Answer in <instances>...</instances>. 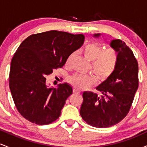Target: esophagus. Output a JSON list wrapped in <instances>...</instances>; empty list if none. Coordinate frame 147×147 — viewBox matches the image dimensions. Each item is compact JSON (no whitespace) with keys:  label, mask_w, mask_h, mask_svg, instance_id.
Instances as JSON below:
<instances>
[{"label":"esophagus","mask_w":147,"mask_h":147,"mask_svg":"<svg viewBox=\"0 0 147 147\" xmlns=\"http://www.w3.org/2000/svg\"><path fill=\"white\" fill-rule=\"evenodd\" d=\"M73 92H74V93H75V94H79V93H80V91L77 90V89L74 88L73 89Z\"/></svg>","instance_id":"1"}]
</instances>
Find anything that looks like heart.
Instances as JSON below:
<instances>
[{"label":"heart","mask_w":147,"mask_h":147,"mask_svg":"<svg viewBox=\"0 0 147 147\" xmlns=\"http://www.w3.org/2000/svg\"><path fill=\"white\" fill-rule=\"evenodd\" d=\"M103 49L98 43H91L82 49V53L87 60L92 61V68L96 75L100 79H105L115 70L118 56L114 49ZM69 82L76 88L84 89L93 86L96 78L93 75H75L69 79Z\"/></svg>","instance_id":"1"}]
</instances>
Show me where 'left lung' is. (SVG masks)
Here are the masks:
<instances>
[{
    "mask_svg": "<svg viewBox=\"0 0 147 147\" xmlns=\"http://www.w3.org/2000/svg\"><path fill=\"white\" fill-rule=\"evenodd\" d=\"M100 34H95V38ZM115 50L118 61L111 76L96 88L102 92L85 91L80 109L82 119L90 126L107 128L122 121L131 109L138 88V63L132 50L119 39L110 43Z\"/></svg>",
    "mask_w": 147,
    "mask_h": 147,
    "instance_id": "obj_1",
    "label": "left lung"
}]
</instances>
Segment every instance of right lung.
Instances as JSON below:
<instances>
[{"mask_svg":"<svg viewBox=\"0 0 147 147\" xmlns=\"http://www.w3.org/2000/svg\"><path fill=\"white\" fill-rule=\"evenodd\" d=\"M84 38L83 34L51 30L30 35L19 45L11 61L9 89L16 109L27 120L44 125L59 117L72 88L67 83L49 87L45 76L62 68Z\"/></svg>","mask_w":147,"mask_h":147,"instance_id":"1","label":"right lung"}]
</instances>
